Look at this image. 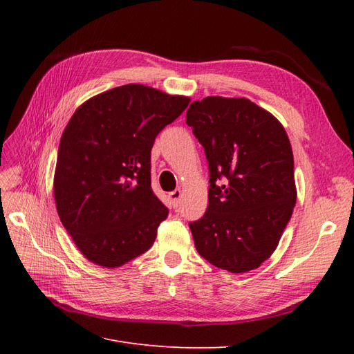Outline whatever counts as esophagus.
<instances>
[{"instance_id": "1", "label": "esophagus", "mask_w": 354, "mask_h": 354, "mask_svg": "<svg viewBox=\"0 0 354 354\" xmlns=\"http://www.w3.org/2000/svg\"><path fill=\"white\" fill-rule=\"evenodd\" d=\"M169 199H171V202H173V207L177 208L178 203H180V199H181V190H180V189H176L174 192H171V194H169Z\"/></svg>"}]
</instances>
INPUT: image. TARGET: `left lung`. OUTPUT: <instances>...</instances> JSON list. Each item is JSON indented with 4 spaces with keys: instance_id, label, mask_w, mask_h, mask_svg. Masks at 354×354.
I'll return each mask as SVG.
<instances>
[{
    "instance_id": "obj_1",
    "label": "left lung",
    "mask_w": 354,
    "mask_h": 354,
    "mask_svg": "<svg viewBox=\"0 0 354 354\" xmlns=\"http://www.w3.org/2000/svg\"><path fill=\"white\" fill-rule=\"evenodd\" d=\"M192 127L208 160V208L189 223L208 263L230 273L260 267L276 250L297 201L294 156L285 128L248 99L190 104Z\"/></svg>"
}]
</instances>
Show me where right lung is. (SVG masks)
<instances>
[{
	"label": "right lung",
	"mask_w": 354,
	"mask_h": 354,
	"mask_svg": "<svg viewBox=\"0 0 354 354\" xmlns=\"http://www.w3.org/2000/svg\"><path fill=\"white\" fill-rule=\"evenodd\" d=\"M189 102L128 84L95 95L72 115L59 145L55 199L85 259L120 267L153 245L168 208L151 186V151Z\"/></svg>",
	"instance_id": "1"
}]
</instances>
